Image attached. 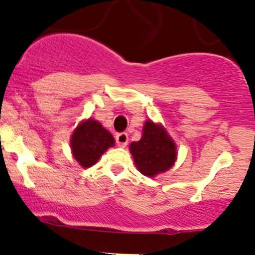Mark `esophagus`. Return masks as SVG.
<instances>
[{
  "label": "esophagus",
  "instance_id": "34e87169",
  "mask_svg": "<svg viewBox=\"0 0 255 255\" xmlns=\"http://www.w3.org/2000/svg\"><path fill=\"white\" fill-rule=\"evenodd\" d=\"M116 144H118L120 147H125L128 144V134L127 133H119L116 134Z\"/></svg>",
  "mask_w": 255,
  "mask_h": 255
}]
</instances>
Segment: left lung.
<instances>
[{"instance_id":"1","label":"left lung","mask_w":255,"mask_h":255,"mask_svg":"<svg viewBox=\"0 0 255 255\" xmlns=\"http://www.w3.org/2000/svg\"><path fill=\"white\" fill-rule=\"evenodd\" d=\"M129 148L137 170L150 177L170 169L177 154L175 142L164 128L151 120L145 122L141 139L131 142Z\"/></svg>"}]
</instances>
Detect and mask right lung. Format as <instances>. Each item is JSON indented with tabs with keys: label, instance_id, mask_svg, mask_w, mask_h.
<instances>
[{
	"label": "right lung",
	"instance_id": "obj_1",
	"mask_svg": "<svg viewBox=\"0 0 255 255\" xmlns=\"http://www.w3.org/2000/svg\"><path fill=\"white\" fill-rule=\"evenodd\" d=\"M73 156L83 168L98 162L108 148L115 145L114 136L99 122L89 119L77 127L71 140Z\"/></svg>",
	"mask_w": 255,
	"mask_h": 255
}]
</instances>
